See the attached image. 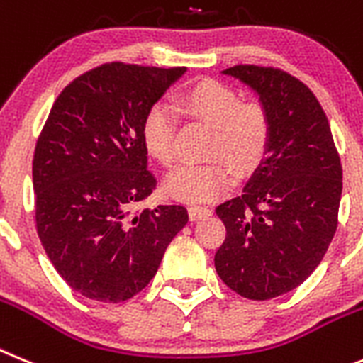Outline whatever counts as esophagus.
<instances>
[{"instance_id":"1","label":"esophagus","mask_w":363,"mask_h":363,"mask_svg":"<svg viewBox=\"0 0 363 363\" xmlns=\"http://www.w3.org/2000/svg\"><path fill=\"white\" fill-rule=\"evenodd\" d=\"M188 212H190V219L191 220H199V219H206V217L212 216V210L208 206H197V204H194V206L188 208Z\"/></svg>"}]
</instances>
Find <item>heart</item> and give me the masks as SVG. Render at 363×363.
Listing matches in <instances>:
<instances>
[{
	"label": "heart",
	"instance_id": "b5f03b06",
	"mask_svg": "<svg viewBox=\"0 0 363 363\" xmlns=\"http://www.w3.org/2000/svg\"><path fill=\"white\" fill-rule=\"evenodd\" d=\"M177 102L190 118L212 128L208 155L225 162L182 164L166 177L164 190L173 199L203 203L232 184V172L226 163L235 173L245 175L261 162L270 140L269 116L259 104H241L232 87L216 80L197 82L182 91ZM140 133L147 155L162 166H172L175 118L166 104H153L147 109Z\"/></svg>",
	"mask_w": 363,
	"mask_h": 363
}]
</instances>
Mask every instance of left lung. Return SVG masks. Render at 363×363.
Returning <instances> with one entry per match:
<instances>
[{
    "label": "left lung",
    "mask_w": 363,
    "mask_h": 363,
    "mask_svg": "<svg viewBox=\"0 0 363 363\" xmlns=\"http://www.w3.org/2000/svg\"><path fill=\"white\" fill-rule=\"evenodd\" d=\"M223 74L259 99L270 140L242 194L216 208L226 226L216 270L239 296L263 301L294 291L325 256L338 226L342 164L325 113L303 82L257 65Z\"/></svg>",
    "instance_id": "8db88e82"
}]
</instances>
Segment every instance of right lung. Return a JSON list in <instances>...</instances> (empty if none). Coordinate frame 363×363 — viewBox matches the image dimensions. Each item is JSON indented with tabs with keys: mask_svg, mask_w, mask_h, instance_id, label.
<instances>
[{
	"mask_svg": "<svg viewBox=\"0 0 363 363\" xmlns=\"http://www.w3.org/2000/svg\"><path fill=\"white\" fill-rule=\"evenodd\" d=\"M186 72L104 64L56 99L33 160L36 228L56 272L104 303L133 298L188 223L181 204L135 212L155 190L143 121Z\"/></svg>",
	"mask_w": 363,
	"mask_h": 363,
	"instance_id": "add662e5",
	"label": "right lung"
}]
</instances>
